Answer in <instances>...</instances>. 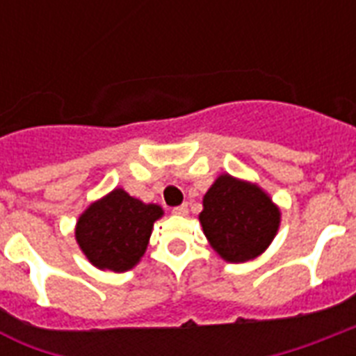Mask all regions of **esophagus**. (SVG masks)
<instances>
[{
  "instance_id": "34e87169",
  "label": "esophagus",
  "mask_w": 356,
  "mask_h": 356,
  "mask_svg": "<svg viewBox=\"0 0 356 356\" xmlns=\"http://www.w3.org/2000/svg\"><path fill=\"white\" fill-rule=\"evenodd\" d=\"M172 212H173V214H177V216H186V214H188V205L173 207Z\"/></svg>"
}]
</instances>
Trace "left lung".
<instances>
[{
	"label": "left lung",
	"mask_w": 356,
	"mask_h": 356,
	"mask_svg": "<svg viewBox=\"0 0 356 356\" xmlns=\"http://www.w3.org/2000/svg\"><path fill=\"white\" fill-rule=\"evenodd\" d=\"M200 222L223 260L248 262L275 238L281 211L260 186L223 173L203 197Z\"/></svg>",
	"instance_id": "1"
}]
</instances>
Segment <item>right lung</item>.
Returning a JSON list of instances; mask_svg holds the SVG:
<instances>
[{"instance_id":"1","label":"right lung","mask_w":356,"mask_h":356,"mask_svg":"<svg viewBox=\"0 0 356 356\" xmlns=\"http://www.w3.org/2000/svg\"><path fill=\"white\" fill-rule=\"evenodd\" d=\"M162 214L159 205H145L123 188H114L81 214L75 240L96 268L122 273L138 264L153 223Z\"/></svg>"}]
</instances>
